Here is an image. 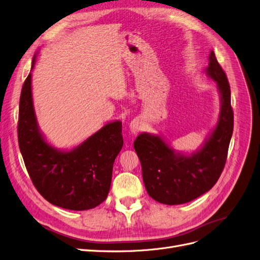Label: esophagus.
Segmentation results:
<instances>
[{"label":"esophagus","instance_id":"34e87169","mask_svg":"<svg viewBox=\"0 0 260 260\" xmlns=\"http://www.w3.org/2000/svg\"><path fill=\"white\" fill-rule=\"evenodd\" d=\"M129 127H130V130H131V132L133 134H138L142 130V128H143V121L140 118L133 119L130 122V126Z\"/></svg>","mask_w":260,"mask_h":260}]
</instances>
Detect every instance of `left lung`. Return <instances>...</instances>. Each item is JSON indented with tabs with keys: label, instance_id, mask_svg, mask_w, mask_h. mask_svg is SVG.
<instances>
[{
	"label": "left lung",
	"instance_id": "8db88e82",
	"mask_svg": "<svg viewBox=\"0 0 260 260\" xmlns=\"http://www.w3.org/2000/svg\"><path fill=\"white\" fill-rule=\"evenodd\" d=\"M204 72L216 83L220 107L215 127L199 148L185 154L175 150L160 134L147 132H142L134 141L146 190L160 203L176 205L194 200L215 185L225 167L234 112L227 76L213 50Z\"/></svg>",
	"mask_w": 260,
	"mask_h": 260
}]
</instances>
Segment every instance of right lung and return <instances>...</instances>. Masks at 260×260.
<instances>
[{
    "mask_svg": "<svg viewBox=\"0 0 260 260\" xmlns=\"http://www.w3.org/2000/svg\"><path fill=\"white\" fill-rule=\"evenodd\" d=\"M37 56L33 57L34 69ZM18 142L24 165L38 191L56 207L85 211L109 194L113 165L123 145L121 121L114 120L71 149L52 146L41 131L32 96V74L22 86Z\"/></svg>",
    "mask_w": 260,
    "mask_h": 260,
    "instance_id": "right-lung-1",
    "label": "right lung"
}]
</instances>
